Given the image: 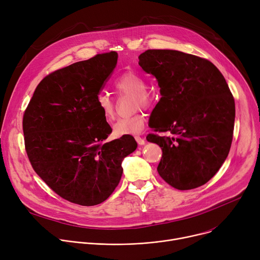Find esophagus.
Returning <instances> with one entry per match:
<instances>
[{"label":"esophagus","instance_id":"obj_1","mask_svg":"<svg viewBox=\"0 0 260 260\" xmlns=\"http://www.w3.org/2000/svg\"><path fill=\"white\" fill-rule=\"evenodd\" d=\"M135 140L137 141V143H138V145L139 146H142V145H145V138H143V137H141L140 135H136L135 136Z\"/></svg>","mask_w":260,"mask_h":260}]
</instances>
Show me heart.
<instances>
[{"mask_svg":"<svg viewBox=\"0 0 260 260\" xmlns=\"http://www.w3.org/2000/svg\"><path fill=\"white\" fill-rule=\"evenodd\" d=\"M113 88L120 96L132 97L131 105L133 110L150 108L155 103V93L148 88V81L141 74L136 72H125L113 82ZM97 108L100 110L105 121L111 122L115 118V103L105 93H101L96 99ZM146 118L141 111H136L130 117L120 119L113 125L115 136L134 135L140 133L145 127Z\"/></svg>","mask_w":260,"mask_h":260,"instance_id":"obj_1","label":"heart"}]
</instances>
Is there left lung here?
Segmentation results:
<instances>
[{"label": "left lung", "mask_w": 260, "mask_h": 260, "mask_svg": "<svg viewBox=\"0 0 260 260\" xmlns=\"http://www.w3.org/2000/svg\"><path fill=\"white\" fill-rule=\"evenodd\" d=\"M138 59L162 95L152 112L156 133L147 136L162 150L160 177L179 190L205 185L233 142L236 106L224 76L209 60L179 50L148 49Z\"/></svg>", "instance_id": "1"}]
</instances>
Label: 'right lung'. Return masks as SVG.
I'll list each match as a JSON object with an SVG mask.
<instances>
[{"mask_svg": "<svg viewBox=\"0 0 260 260\" xmlns=\"http://www.w3.org/2000/svg\"><path fill=\"white\" fill-rule=\"evenodd\" d=\"M118 62L98 53L45 76L22 119L24 149L36 174L59 196L96 206L117 188L123 159L135 151L131 135L105 141L111 128L96 99Z\"/></svg>", "mask_w": 260, "mask_h": 260, "instance_id": "add662e5", "label": "right lung"}]
</instances>
